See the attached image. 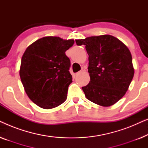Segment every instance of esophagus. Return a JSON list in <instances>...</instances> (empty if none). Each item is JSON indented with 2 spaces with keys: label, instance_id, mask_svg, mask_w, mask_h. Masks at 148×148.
Returning a JSON list of instances; mask_svg holds the SVG:
<instances>
[{
  "label": "esophagus",
  "instance_id": "34e87169",
  "mask_svg": "<svg viewBox=\"0 0 148 148\" xmlns=\"http://www.w3.org/2000/svg\"><path fill=\"white\" fill-rule=\"evenodd\" d=\"M86 71V69H84V68H83L82 69V71H79V72H77L76 73V75H78V74H79V73H84V72H85Z\"/></svg>",
  "mask_w": 148,
  "mask_h": 148
}]
</instances>
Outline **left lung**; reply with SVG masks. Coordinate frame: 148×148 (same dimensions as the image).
Segmentation results:
<instances>
[{"label":"left lung","mask_w":148,"mask_h":148,"mask_svg":"<svg viewBox=\"0 0 148 148\" xmlns=\"http://www.w3.org/2000/svg\"><path fill=\"white\" fill-rule=\"evenodd\" d=\"M86 46L90 81L82 87L85 96L99 106L108 107L120 100L128 90L134 75L130 50L111 35L75 40Z\"/></svg>","instance_id":"left-lung-1"}]
</instances>
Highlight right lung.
<instances>
[{
    "mask_svg": "<svg viewBox=\"0 0 148 148\" xmlns=\"http://www.w3.org/2000/svg\"><path fill=\"white\" fill-rule=\"evenodd\" d=\"M74 42L73 39L46 36L30 44L24 52L20 78L27 96L40 108H56L66 100L73 81L65 52Z\"/></svg>",
    "mask_w": 148,
    "mask_h": 148,
    "instance_id": "1",
    "label": "right lung"
}]
</instances>
